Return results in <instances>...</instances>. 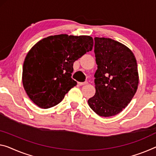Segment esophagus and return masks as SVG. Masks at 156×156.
Instances as JSON below:
<instances>
[{
    "label": "esophagus",
    "instance_id": "obj_1",
    "mask_svg": "<svg viewBox=\"0 0 156 156\" xmlns=\"http://www.w3.org/2000/svg\"><path fill=\"white\" fill-rule=\"evenodd\" d=\"M87 83H88L87 81H85V82H78V84L80 86H83V85L87 84Z\"/></svg>",
    "mask_w": 156,
    "mask_h": 156
}]
</instances>
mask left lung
I'll return each mask as SVG.
<instances>
[{
    "mask_svg": "<svg viewBox=\"0 0 156 156\" xmlns=\"http://www.w3.org/2000/svg\"><path fill=\"white\" fill-rule=\"evenodd\" d=\"M94 39L95 94L88 103L100 116H115L128 106L137 90V64L133 51L122 43L111 38Z\"/></svg>",
    "mask_w": 156,
    "mask_h": 156,
    "instance_id": "left-lung-1",
    "label": "left lung"
}]
</instances>
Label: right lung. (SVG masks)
Here are the masks:
<instances>
[{
    "instance_id": "1",
    "label": "right lung",
    "mask_w": 156,
    "mask_h": 156,
    "mask_svg": "<svg viewBox=\"0 0 156 156\" xmlns=\"http://www.w3.org/2000/svg\"><path fill=\"white\" fill-rule=\"evenodd\" d=\"M93 47V39L88 35H51L37 42L23 66L22 83L30 99L42 109L61 102L76 85L71 77L74 62Z\"/></svg>"
}]
</instances>
